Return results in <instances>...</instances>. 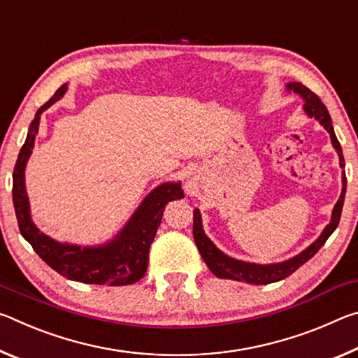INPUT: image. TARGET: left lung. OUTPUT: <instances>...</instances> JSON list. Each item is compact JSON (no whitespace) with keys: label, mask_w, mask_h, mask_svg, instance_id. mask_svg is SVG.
<instances>
[{"label":"left lung","mask_w":358,"mask_h":358,"mask_svg":"<svg viewBox=\"0 0 358 358\" xmlns=\"http://www.w3.org/2000/svg\"><path fill=\"white\" fill-rule=\"evenodd\" d=\"M287 88L294 90L295 93H299L301 98L305 99V112L310 115V117L316 118L319 123L329 131L333 147L336 148L339 155V164H341V167L344 169V156H343L341 145H339L338 138L335 136V131H333L330 113L324 106V102L319 99V96L316 93H313L310 88L301 83H290L287 85ZM346 181H348L346 175L343 172V192L338 199L335 208H333L331 221L329 226L325 227L322 235H320V237L314 241L310 248H306V250L301 254H299V256L289 259L286 262L273 264V265H257V264H248V262H241V260L227 257L226 254H222L220 250H217V248L208 240L207 235H205L202 229L201 213H199V210L196 208L194 210L192 234H194V241H196L197 245V250L201 252L205 264H207V266L211 270V273L217 278H224V280H235V281H246L250 284H270V282L281 281L289 275H292L296 268H300L306 260H310L314 254L324 246V243L329 240L330 235L335 232V229L339 224V217H341V211H343L344 194H346Z\"/></svg>","instance_id":"8db88e82"}]
</instances>
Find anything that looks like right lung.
Returning <instances> with one entry per match:
<instances>
[{
    "instance_id": "add662e5",
    "label": "right lung",
    "mask_w": 358,
    "mask_h": 358,
    "mask_svg": "<svg viewBox=\"0 0 358 358\" xmlns=\"http://www.w3.org/2000/svg\"><path fill=\"white\" fill-rule=\"evenodd\" d=\"M66 92V85L39 107L28 129L27 141L17 157L12 175V201H14L17 222L33 250L44 262L72 281L87 284H108V286H128L137 282L148 266V251L159 227L166 205L173 199L183 197L180 183H164L151 191L141 207L126 224L112 243L101 248H80L57 243L39 232L29 217L28 197L25 191V166L31 155L36 132L39 128L41 113L58 101Z\"/></svg>"
}]
</instances>
